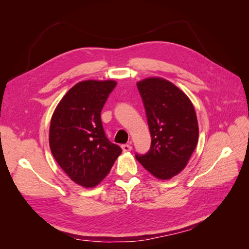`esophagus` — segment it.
<instances>
[{"mask_svg":"<svg viewBox=\"0 0 249 249\" xmlns=\"http://www.w3.org/2000/svg\"><path fill=\"white\" fill-rule=\"evenodd\" d=\"M122 148H123V150H124V153L131 152V150H132V145H130V144H123Z\"/></svg>","mask_w":249,"mask_h":249,"instance_id":"esophagus-1","label":"esophagus"}]
</instances>
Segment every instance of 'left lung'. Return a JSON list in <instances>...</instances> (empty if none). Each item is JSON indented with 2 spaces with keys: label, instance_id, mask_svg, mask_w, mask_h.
Segmentation results:
<instances>
[{
  "label": "left lung",
  "instance_id": "8db88e82",
  "mask_svg": "<svg viewBox=\"0 0 249 249\" xmlns=\"http://www.w3.org/2000/svg\"><path fill=\"white\" fill-rule=\"evenodd\" d=\"M144 105L152 145L136 159L148 172L169 179L186 166L198 142V124L193 104L171 82L157 77L137 83Z\"/></svg>",
  "mask_w": 249,
  "mask_h": 249
}]
</instances>
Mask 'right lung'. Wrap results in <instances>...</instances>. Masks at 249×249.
<instances>
[{
  "instance_id": "1",
  "label": "right lung",
  "mask_w": 249,
  "mask_h": 249,
  "mask_svg": "<svg viewBox=\"0 0 249 249\" xmlns=\"http://www.w3.org/2000/svg\"><path fill=\"white\" fill-rule=\"evenodd\" d=\"M112 80H87L71 87L53 113L49 142L59 166L74 183L99 185L123 149L105 135L101 112L115 88Z\"/></svg>"
}]
</instances>
